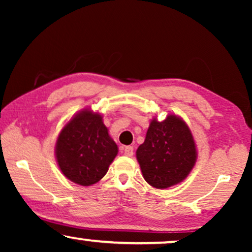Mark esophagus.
<instances>
[{
    "label": "esophagus",
    "instance_id": "34e87169",
    "mask_svg": "<svg viewBox=\"0 0 252 252\" xmlns=\"http://www.w3.org/2000/svg\"><path fill=\"white\" fill-rule=\"evenodd\" d=\"M123 153L124 155H126V156H133V153H134V148L130 147V146H127V147H124L123 148Z\"/></svg>",
    "mask_w": 252,
    "mask_h": 252
}]
</instances>
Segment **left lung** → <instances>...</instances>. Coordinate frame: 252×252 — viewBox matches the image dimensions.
Returning <instances> with one entry per match:
<instances>
[{
	"label": "left lung",
	"mask_w": 252,
	"mask_h": 252,
	"mask_svg": "<svg viewBox=\"0 0 252 252\" xmlns=\"http://www.w3.org/2000/svg\"><path fill=\"white\" fill-rule=\"evenodd\" d=\"M196 155L190 129L174 115H168L163 122L154 119L146 140L136 150L144 180L158 189L185 180L194 167Z\"/></svg>",
	"instance_id": "left-lung-1"
}]
</instances>
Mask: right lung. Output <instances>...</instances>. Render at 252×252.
<instances>
[{"instance_id":"right-lung-1","label":"right lung","mask_w":252,"mask_h":252,"mask_svg":"<svg viewBox=\"0 0 252 252\" xmlns=\"http://www.w3.org/2000/svg\"><path fill=\"white\" fill-rule=\"evenodd\" d=\"M118 154L102 116L82 110L68 122L58 136L56 158L67 179L81 186L98 182Z\"/></svg>"}]
</instances>
